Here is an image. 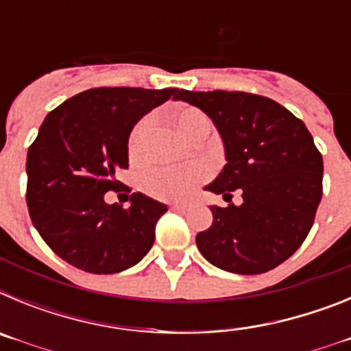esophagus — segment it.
<instances>
[{"label":"esophagus","mask_w":351,"mask_h":351,"mask_svg":"<svg viewBox=\"0 0 351 351\" xmlns=\"http://www.w3.org/2000/svg\"><path fill=\"white\" fill-rule=\"evenodd\" d=\"M170 209L176 210V213H184V210L188 209V206H184V204H172V206H170Z\"/></svg>","instance_id":"esophagus-1"}]
</instances>
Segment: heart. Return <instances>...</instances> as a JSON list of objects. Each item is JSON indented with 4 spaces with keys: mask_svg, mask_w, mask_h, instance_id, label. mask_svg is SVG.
<instances>
[{
    "mask_svg": "<svg viewBox=\"0 0 351 351\" xmlns=\"http://www.w3.org/2000/svg\"><path fill=\"white\" fill-rule=\"evenodd\" d=\"M176 126L186 138H197L198 135H209L210 121L202 110L198 108H182L176 114ZM151 119L142 117L133 126L128 137V154L133 161H141L145 156L147 147ZM207 170L200 163H190L184 167H161L144 173L142 178V190L149 197L165 200V202H179L193 193L195 186L206 179Z\"/></svg>",
    "mask_w": 351,
    "mask_h": 351,
    "instance_id": "obj_1",
    "label": "heart"
}]
</instances>
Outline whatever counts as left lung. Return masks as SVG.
<instances>
[{
    "mask_svg": "<svg viewBox=\"0 0 351 351\" xmlns=\"http://www.w3.org/2000/svg\"><path fill=\"white\" fill-rule=\"evenodd\" d=\"M213 119L226 165L206 190L243 204L210 207L197 234L204 258L235 274H262L290 258L308 237L322 200L324 160L299 117L265 96L243 91H176Z\"/></svg>",
    "mask_w": 351,
    "mask_h": 351,
    "instance_id": "1",
    "label": "left lung"
}]
</instances>
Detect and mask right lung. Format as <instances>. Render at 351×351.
<instances>
[{
  "mask_svg": "<svg viewBox=\"0 0 351 351\" xmlns=\"http://www.w3.org/2000/svg\"><path fill=\"white\" fill-rule=\"evenodd\" d=\"M176 91L93 88L43 119L27 149V210L47 246L73 267L114 274L141 262L153 246L167 206L138 191L130 195V207L104 197L123 186L116 172L128 169L135 123Z\"/></svg>",
  "mask_w": 351,
  "mask_h": 351,
  "instance_id": "add662e5",
  "label": "right lung"
}]
</instances>
